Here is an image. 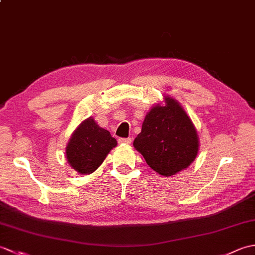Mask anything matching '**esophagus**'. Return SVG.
<instances>
[{
  "instance_id": "obj_1",
  "label": "esophagus",
  "mask_w": 255,
  "mask_h": 255,
  "mask_svg": "<svg viewBox=\"0 0 255 255\" xmlns=\"http://www.w3.org/2000/svg\"><path fill=\"white\" fill-rule=\"evenodd\" d=\"M118 142L121 144H130L131 143V138H119Z\"/></svg>"
}]
</instances>
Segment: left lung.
I'll use <instances>...</instances> for the list:
<instances>
[{
    "label": "left lung",
    "instance_id": "1",
    "mask_svg": "<svg viewBox=\"0 0 255 255\" xmlns=\"http://www.w3.org/2000/svg\"><path fill=\"white\" fill-rule=\"evenodd\" d=\"M133 147L151 169L167 177L193 163L199 150V137L180 102L164 95V101L145 115Z\"/></svg>",
    "mask_w": 255,
    "mask_h": 255
}]
</instances>
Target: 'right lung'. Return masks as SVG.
<instances>
[{
	"instance_id": "1",
	"label": "right lung",
	"mask_w": 255,
	"mask_h": 255,
	"mask_svg": "<svg viewBox=\"0 0 255 255\" xmlns=\"http://www.w3.org/2000/svg\"><path fill=\"white\" fill-rule=\"evenodd\" d=\"M116 145V139L110 131L100 127L93 117H89L72 132L66 148V158L79 174H91Z\"/></svg>"
}]
</instances>
